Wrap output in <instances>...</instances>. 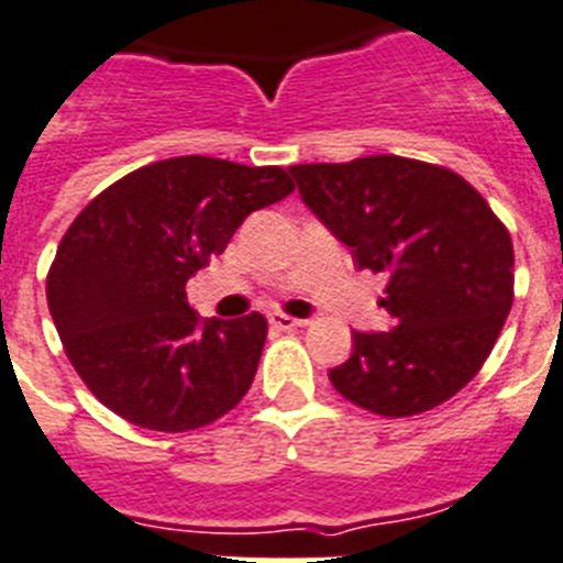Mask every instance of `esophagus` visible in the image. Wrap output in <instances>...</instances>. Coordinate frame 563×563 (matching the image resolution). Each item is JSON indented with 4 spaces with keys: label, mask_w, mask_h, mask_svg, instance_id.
I'll return each instance as SVG.
<instances>
[{
    "label": "esophagus",
    "mask_w": 563,
    "mask_h": 563,
    "mask_svg": "<svg viewBox=\"0 0 563 563\" xmlns=\"http://www.w3.org/2000/svg\"><path fill=\"white\" fill-rule=\"evenodd\" d=\"M268 323H272L274 329H280V332H291V329H300L306 327V318H291V314H283V312H274L268 314Z\"/></svg>",
    "instance_id": "obj_1"
}]
</instances>
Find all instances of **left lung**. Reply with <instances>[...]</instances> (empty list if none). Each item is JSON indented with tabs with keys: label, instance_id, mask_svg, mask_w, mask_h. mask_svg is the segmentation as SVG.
Listing matches in <instances>:
<instances>
[{
	"label": "left lung",
	"instance_id": "obj_1",
	"mask_svg": "<svg viewBox=\"0 0 563 563\" xmlns=\"http://www.w3.org/2000/svg\"><path fill=\"white\" fill-rule=\"evenodd\" d=\"M300 199L350 245L358 268L387 274L390 332H353L329 369L344 399L369 413L416 416L463 390L488 358L515 297L506 225L448 167L367 155L289 167Z\"/></svg>",
	"mask_w": 563,
	"mask_h": 563
}]
</instances>
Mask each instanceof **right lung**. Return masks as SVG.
Instances as JSON below:
<instances>
[{"mask_svg": "<svg viewBox=\"0 0 563 563\" xmlns=\"http://www.w3.org/2000/svg\"><path fill=\"white\" fill-rule=\"evenodd\" d=\"M291 190L280 167L178 155L118 178L77 213L45 297L77 376L112 413L181 433L240 405L266 344V318L202 321L185 286L249 213Z\"/></svg>", "mask_w": 563, "mask_h": 563, "instance_id": "obj_1", "label": "right lung"}]
</instances>
